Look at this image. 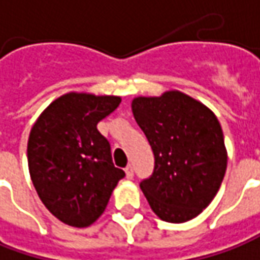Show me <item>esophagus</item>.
Here are the masks:
<instances>
[{
	"instance_id": "34e87169",
	"label": "esophagus",
	"mask_w": 260,
	"mask_h": 260,
	"mask_svg": "<svg viewBox=\"0 0 260 260\" xmlns=\"http://www.w3.org/2000/svg\"><path fill=\"white\" fill-rule=\"evenodd\" d=\"M125 174H126V178H128V180H132V178H134V167H126V168H125Z\"/></svg>"
}]
</instances>
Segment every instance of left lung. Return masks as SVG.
<instances>
[{"instance_id": "obj_1", "label": "left lung", "mask_w": 260, "mask_h": 260, "mask_svg": "<svg viewBox=\"0 0 260 260\" xmlns=\"http://www.w3.org/2000/svg\"><path fill=\"white\" fill-rule=\"evenodd\" d=\"M132 113L155 158L152 175L139 184L152 211L168 223L197 217L217 194L228 167L219 119L180 90L138 96Z\"/></svg>"}]
</instances>
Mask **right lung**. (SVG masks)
<instances>
[{"label": "right lung", "instance_id": "right-lung-1", "mask_svg": "<svg viewBox=\"0 0 260 260\" xmlns=\"http://www.w3.org/2000/svg\"><path fill=\"white\" fill-rule=\"evenodd\" d=\"M119 103V96L69 92L50 103L30 131L27 158L34 188L47 210L69 226L94 223L125 177L96 128Z\"/></svg>", "mask_w": 260, "mask_h": 260}]
</instances>
